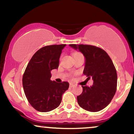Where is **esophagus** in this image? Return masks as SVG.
Returning <instances> with one entry per match:
<instances>
[{
	"mask_svg": "<svg viewBox=\"0 0 134 134\" xmlns=\"http://www.w3.org/2000/svg\"><path fill=\"white\" fill-rule=\"evenodd\" d=\"M74 84H72V83H70V87H74Z\"/></svg>",
	"mask_w": 134,
	"mask_h": 134,
	"instance_id": "1",
	"label": "esophagus"
}]
</instances>
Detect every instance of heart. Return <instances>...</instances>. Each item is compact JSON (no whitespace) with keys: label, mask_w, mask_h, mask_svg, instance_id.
<instances>
[{"label":"heart","mask_w":134,"mask_h":134,"mask_svg":"<svg viewBox=\"0 0 134 134\" xmlns=\"http://www.w3.org/2000/svg\"><path fill=\"white\" fill-rule=\"evenodd\" d=\"M80 53H79V52H75V53H74V55H77V54H80Z\"/></svg>","instance_id":"obj_1"}]
</instances>
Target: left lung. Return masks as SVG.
<instances>
[{
    "instance_id": "8db88e82",
    "label": "left lung",
    "mask_w": 134,
    "mask_h": 134,
    "mask_svg": "<svg viewBox=\"0 0 134 134\" xmlns=\"http://www.w3.org/2000/svg\"><path fill=\"white\" fill-rule=\"evenodd\" d=\"M78 49L86 58L83 74L93 80L92 86L82 87V93L77 96L79 105L91 112L99 111L107 107L113 99L117 86V74L108 53L101 48L89 44H70Z\"/></svg>"
}]
</instances>
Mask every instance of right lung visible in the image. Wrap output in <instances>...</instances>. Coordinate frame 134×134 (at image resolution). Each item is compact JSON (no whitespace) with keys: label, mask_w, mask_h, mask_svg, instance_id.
<instances>
[{"label":"right lung","mask_w":134,"mask_h":134,"mask_svg":"<svg viewBox=\"0 0 134 134\" xmlns=\"http://www.w3.org/2000/svg\"><path fill=\"white\" fill-rule=\"evenodd\" d=\"M65 44L41 48L27 64L23 76V86L27 101L36 110L48 112L57 108L62 94L68 90L67 82L50 80L51 70L58 69L59 58Z\"/></svg>","instance_id":"right-lung-1"}]
</instances>
